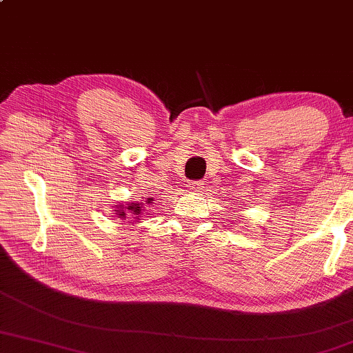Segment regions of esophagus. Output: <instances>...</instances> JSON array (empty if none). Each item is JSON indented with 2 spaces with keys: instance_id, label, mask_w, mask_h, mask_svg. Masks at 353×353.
I'll return each instance as SVG.
<instances>
[{
  "instance_id": "esophagus-1",
  "label": "esophagus",
  "mask_w": 353,
  "mask_h": 353,
  "mask_svg": "<svg viewBox=\"0 0 353 353\" xmlns=\"http://www.w3.org/2000/svg\"><path fill=\"white\" fill-rule=\"evenodd\" d=\"M188 187L191 191H201L203 188V183L202 182H190Z\"/></svg>"
}]
</instances>
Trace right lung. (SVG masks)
I'll list each match as a JSON object with an SVG mask.
<instances>
[{"instance_id": "right-lung-1", "label": "right lung", "mask_w": 353, "mask_h": 353, "mask_svg": "<svg viewBox=\"0 0 353 353\" xmlns=\"http://www.w3.org/2000/svg\"><path fill=\"white\" fill-rule=\"evenodd\" d=\"M152 199H148V201L146 202H151ZM145 203H139V202H131V203H120V205H117V210H115V216L117 217H123V219H128L130 221L131 217L132 219H139V216L143 213V210H145V207H143ZM132 223V222H131Z\"/></svg>"}]
</instances>
